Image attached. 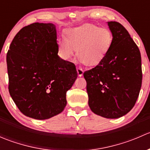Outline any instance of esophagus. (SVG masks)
Returning <instances> with one entry per match:
<instances>
[{"instance_id": "obj_1", "label": "esophagus", "mask_w": 150, "mask_h": 150, "mask_svg": "<svg viewBox=\"0 0 150 150\" xmlns=\"http://www.w3.org/2000/svg\"><path fill=\"white\" fill-rule=\"evenodd\" d=\"M77 72H78V76L81 77L83 75V69H82V67H77Z\"/></svg>"}]
</instances>
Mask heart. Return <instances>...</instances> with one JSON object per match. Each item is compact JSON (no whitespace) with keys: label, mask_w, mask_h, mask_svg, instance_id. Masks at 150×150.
<instances>
[{"label":"heart","mask_w":150,"mask_h":150,"mask_svg":"<svg viewBox=\"0 0 150 150\" xmlns=\"http://www.w3.org/2000/svg\"><path fill=\"white\" fill-rule=\"evenodd\" d=\"M65 34L67 38L60 39L58 48L60 57L66 60L72 58L77 49L80 61L88 65H96L104 59L112 46V32L91 24L67 29Z\"/></svg>","instance_id":"obj_1"}]
</instances>
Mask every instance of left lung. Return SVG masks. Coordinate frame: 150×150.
I'll list each match as a JSON object with an SVG mask.
<instances>
[{
  "mask_svg": "<svg viewBox=\"0 0 150 150\" xmlns=\"http://www.w3.org/2000/svg\"><path fill=\"white\" fill-rule=\"evenodd\" d=\"M107 25L113 35L111 49L83 76L91 111L114 119L126 115L135 105L142 87V59L138 46L121 24Z\"/></svg>",
  "mask_w": 150,
  "mask_h": 150,
  "instance_id": "1",
  "label": "left lung"
}]
</instances>
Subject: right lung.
I'll use <instances>...</instances> for the list:
<instances>
[{
    "label": "right lung",
    "instance_id": "add662e5",
    "mask_svg": "<svg viewBox=\"0 0 150 150\" xmlns=\"http://www.w3.org/2000/svg\"><path fill=\"white\" fill-rule=\"evenodd\" d=\"M56 26L35 23L21 29L6 56L8 91L21 112L46 120L59 114L75 83V65L58 56Z\"/></svg>",
    "mask_w": 150,
    "mask_h": 150
}]
</instances>
